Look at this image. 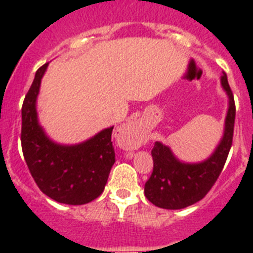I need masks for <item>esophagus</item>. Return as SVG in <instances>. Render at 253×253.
Instances as JSON below:
<instances>
[{
	"label": "esophagus",
	"mask_w": 253,
	"mask_h": 253,
	"mask_svg": "<svg viewBox=\"0 0 253 253\" xmlns=\"http://www.w3.org/2000/svg\"><path fill=\"white\" fill-rule=\"evenodd\" d=\"M144 142H146L144 134L134 126H126L123 131V147L126 151L131 152L139 148Z\"/></svg>",
	"instance_id": "1"
}]
</instances>
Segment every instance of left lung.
Masks as SVG:
<instances>
[{
    "instance_id": "left-lung-1",
    "label": "left lung",
    "mask_w": 253,
    "mask_h": 253,
    "mask_svg": "<svg viewBox=\"0 0 253 253\" xmlns=\"http://www.w3.org/2000/svg\"><path fill=\"white\" fill-rule=\"evenodd\" d=\"M222 86L229 97L222 142L213 156L202 163H182L176 160L169 147L156 142L152 149L153 171L144 185V194L152 204L163 209H182L200 202L214 186L227 161L233 140L236 104L233 92L223 73Z\"/></svg>"
}]
</instances>
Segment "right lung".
Listing matches in <instances>:
<instances>
[{
	"label": "right lung",
	"mask_w": 253,
	"mask_h": 253,
	"mask_svg": "<svg viewBox=\"0 0 253 253\" xmlns=\"http://www.w3.org/2000/svg\"><path fill=\"white\" fill-rule=\"evenodd\" d=\"M48 63L40 67L21 109V148L35 184L62 204L82 205L99 198L115 162L113 128L77 146H59L45 137L37 119L35 101Z\"/></svg>",
	"instance_id": "right-lung-1"
}]
</instances>
